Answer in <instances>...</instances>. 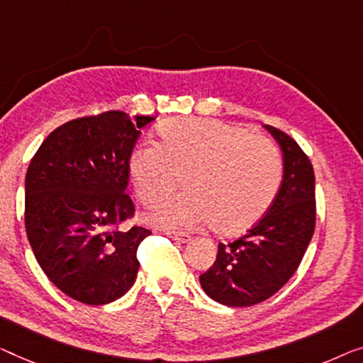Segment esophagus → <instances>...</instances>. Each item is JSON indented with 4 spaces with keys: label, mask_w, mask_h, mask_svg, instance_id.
Instances as JSON below:
<instances>
[{
    "label": "esophagus",
    "mask_w": 363,
    "mask_h": 363,
    "mask_svg": "<svg viewBox=\"0 0 363 363\" xmlns=\"http://www.w3.org/2000/svg\"><path fill=\"white\" fill-rule=\"evenodd\" d=\"M166 235L169 236V238H172V240L179 241V242H189V241L192 240V236H191V235H187V233H181V231H167Z\"/></svg>",
    "instance_id": "obj_1"
}]
</instances>
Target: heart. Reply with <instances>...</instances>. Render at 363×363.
<instances>
[{
    "instance_id": "heart-1",
    "label": "heart",
    "mask_w": 363,
    "mask_h": 363,
    "mask_svg": "<svg viewBox=\"0 0 363 363\" xmlns=\"http://www.w3.org/2000/svg\"><path fill=\"white\" fill-rule=\"evenodd\" d=\"M160 143L142 142L128 155L135 194L145 205L167 196L182 172L187 189L148 215L163 228L213 223L220 235L252 228L272 205L282 179L279 151L267 137L205 117H174L158 127Z\"/></svg>"
}]
</instances>
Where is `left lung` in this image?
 I'll use <instances>...</instances> for the list:
<instances>
[{
  "instance_id": "1",
  "label": "left lung",
  "mask_w": 363,
  "mask_h": 363,
  "mask_svg": "<svg viewBox=\"0 0 363 363\" xmlns=\"http://www.w3.org/2000/svg\"><path fill=\"white\" fill-rule=\"evenodd\" d=\"M282 150L284 177L259 223L240 240L218 245L213 266L199 277L210 298L226 306H252L272 296L298 269L315 233V172L298 143L264 125Z\"/></svg>"
}]
</instances>
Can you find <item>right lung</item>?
Instances as JSON below:
<instances>
[{
    "label": "right lung",
    "mask_w": 363,
    "mask_h": 363,
    "mask_svg": "<svg viewBox=\"0 0 363 363\" xmlns=\"http://www.w3.org/2000/svg\"><path fill=\"white\" fill-rule=\"evenodd\" d=\"M155 117L109 111L63 123L43 140L26 174V231L50 282L86 305H106L132 289L137 247L150 230L133 215L128 155Z\"/></svg>",
    "instance_id": "right-lung-1"
}]
</instances>
